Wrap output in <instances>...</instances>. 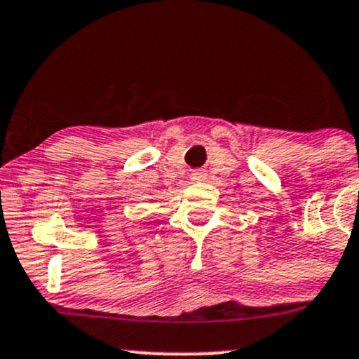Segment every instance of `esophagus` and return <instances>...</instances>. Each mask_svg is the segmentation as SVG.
I'll list each match as a JSON object with an SVG mask.
<instances>
[{"mask_svg": "<svg viewBox=\"0 0 359 359\" xmlns=\"http://www.w3.org/2000/svg\"><path fill=\"white\" fill-rule=\"evenodd\" d=\"M193 180H196V182L203 180V173H201V172H194L193 173Z\"/></svg>", "mask_w": 359, "mask_h": 359, "instance_id": "1", "label": "esophagus"}]
</instances>
